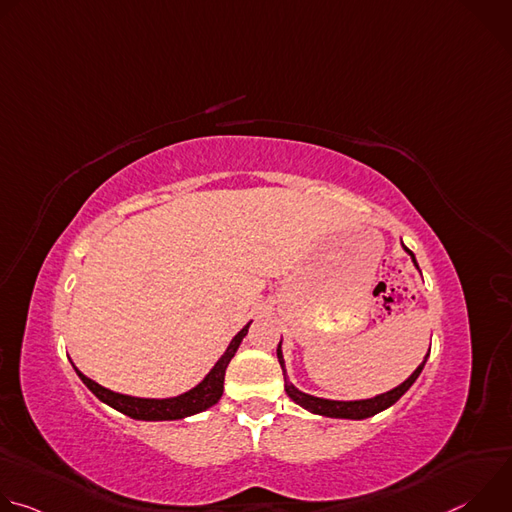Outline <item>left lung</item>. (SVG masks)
Returning <instances> with one entry per match:
<instances>
[{
	"mask_svg": "<svg viewBox=\"0 0 512 512\" xmlns=\"http://www.w3.org/2000/svg\"><path fill=\"white\" fill-rule=\"evenodd\" d=\"M403 251L411 257L413 265L417 267L419 271V265H417V259L415 255L401 243ZM421 273V271H419ZM427 356H429V350L425 354V358L421 360L419 367L411 373L409 379H405L401 385H397L395 389L387 391V393H381V395H375L371 399H354V401H336V399H324V397H316V395H310V393H304L300 391L294 383L289 381L287 377V369H285V360H283V350H281V340L277 344V360L281 364V371H283V387H285V393L291 401H296L300 407H304L306 411L310 413H316V415H324V417H334V419H367V417H373L385 409H389L391 405H395L407 391L409 387L417 381V377L421 375L425 362H427Z\"/></svg>",
	"mask_w": 512,
	"mask_h": 512,
	"instance_id": "left-lung-1",
	"label": "left lung"
}]
</instances>
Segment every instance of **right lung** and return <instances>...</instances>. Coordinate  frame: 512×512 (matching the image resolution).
<instances>
[{"label": "right lung", "mask_w": 512, "mask_h": 512, "mask_svg": "<svg viewBox=\"0 0 512 512\" xmlns=\"http://www.w3.org/2000/svg\"><path fill=\"white\" fill-rule=\"evenodd\" d=\"M251 322L245 324L243 330L229 342L225 354L216 360V364L210 369V373L196 387H192L190 391H186L182 395H176V397L150 399V397H131V395L115 393V391H109V389L101 387L99 383H95L87 375H83L75 367V362H72V367H75L79 379L91 389V393L99 401L107 403L109 407L117 409L119 413L131 417V419H139V421H174V419H184V417L196 415L200 411H206L208 407L216 405L218 399L223 397L227 367H229L231 358L235 356L239 344L247 336Z\"/></svg>", "instance_id": "obj_1"}]
</instances>
